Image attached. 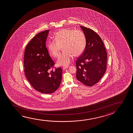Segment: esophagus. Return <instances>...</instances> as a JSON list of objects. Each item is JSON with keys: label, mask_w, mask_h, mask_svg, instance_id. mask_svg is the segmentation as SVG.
I'll return each mask as SVG.
<instances>
[{"label": "esophagus", "mask_w": 133, "mask_h": 133, "mask_svg": "<svg viewBox=\"0 0 133 133\" xmlns=\"http://www.w3.org/2000/svg\"><path fill=\"white\" fill-rule=\"evenodd\" d=\"M68 67H69V66H64V67H63V70H64V69H67Z\"/></svg>", "instance_id": "obj_1"}]
</instances>
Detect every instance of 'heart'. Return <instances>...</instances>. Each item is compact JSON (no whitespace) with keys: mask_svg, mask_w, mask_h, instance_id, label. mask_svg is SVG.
I'll use <instances>...</instances> for the list:
<instances>
[{"mask_svg":"<svg viewBox=\"0 0 133 133\" xmlns=\"http://www.w3.org/2000/svg\"><path fill=\"white\" fill-rule=\"evenodd\" d=\"M55 41H50L48 44V49L50 55L57 58L61 48L64 52L59 56L57 60L58 65H69L73 55L78 56L85 49L87 39L85 34L80 30L63 29L55 35Z\"/></svg>","mask_w":133,"mask_h":133,"instance_id":"1","label":"heart"}]
</instances>
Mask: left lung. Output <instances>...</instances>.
Masks as SVG:
<instances>
[{"instance_id": "1", "label": "left lung", "mask_w": 133, "mask_h": 133, "mask_svg": "<svg viewBox=\"0 0 133 133\" xmlns=\"http://www.w3.org/2000/svg\"><path fill=\"white\" fill-rule=\"evenodd\" d=\"M85 34V49L76 61L77 79L88 86L97 84L106 70L107 55L100 37L92 29L80 26Z\"/></svg>"}]
</instances>
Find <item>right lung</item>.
Returning a JSON list of instances; mask_svg holds the SVG:
<instances>
[{"instance_id": "obj_1", "label": "right lung", "mask_w": 133, "mask_h": 133, "mask_svg": "<svg viewBox=\"0 0 133 133\" xmlns=\"http://www.w3.org/2000/svg\"><path fill=\"white\" fill-rule=\"evenodd\" d=\"M49 32V30H46L36 35L26 46L24 54L26 78L35 90L44 94L56 91L62 79V69L54 67L55 63L46 48Z\"/></svg>"}]
</instances>
